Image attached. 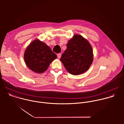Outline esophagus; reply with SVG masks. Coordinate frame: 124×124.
I'll return each instance as SVG.
<instances>
[{
	"instance_id": "obj_1",
	"label": "esophagus",
	"mask_w": 124,
	"mask_h": 124,
	"mask_svg": "<svg viewBox=\"0 0 124 124\" xmlns=\"http://www.w3.org/2000/svg\"><path fill=\"white\" fill-rule=\"evenodd\" d=\"M57 57H58V59H59V58L61 57V54H57Z\"/></svg>"
}]
</instances>
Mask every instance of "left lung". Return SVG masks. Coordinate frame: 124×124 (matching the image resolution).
Segmentation results:
<instances>
[{
  "mask_svg": "<svg viewBox=\"0 0 124 124\" xmlns=\"http://www.w3.org/2000/svg\"><path fill=\"white\" fill-rule=\"evenodd\" d=\"M60 60L70 74L78 75L84 73L93 61L92 47L86 39L76 34L67 43Z\"/></svg>",
  "mask_w": 124,
  "mask_h": 124,
  "instance_id": "left-lung-1",
  "label": "left lung"
}]
</instances>
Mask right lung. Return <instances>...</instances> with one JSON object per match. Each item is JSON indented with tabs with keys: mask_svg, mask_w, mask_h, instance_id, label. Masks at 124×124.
I'll return each mask as SVG.
<instances>
[{
	"mask_svg": "<svg viewBox=\"0 0 124 124\" xmlns=\"http://www.w3.org/2000/svg\"><path fill=\"white\" fill-rule=\"evenodd\" d=\"M57 55L45 43L38 39L32 42L25 49L24 59L32 71L41 74L45 72Z\"/></svg>",
	"mask_w": 124,
	"mask_h": 124,
	"instance_id": "obj_1",
	"label": "right lung"
}]
</instances>
